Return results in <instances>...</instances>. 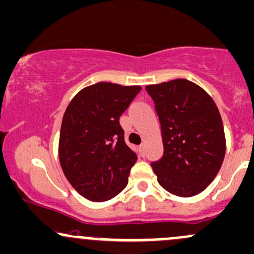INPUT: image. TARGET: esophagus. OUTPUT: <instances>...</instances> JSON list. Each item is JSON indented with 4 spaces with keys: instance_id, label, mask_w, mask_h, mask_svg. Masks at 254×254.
Here are the masks:
<instances>
[{
    "instance_id": "34e87169",
    "label": "esophagus",
    "mask_w": 254,
    "mask_h": 254,
    "mask_svg": "<svg viewBox=\"0 0 254 254\" xmlns=\"http://www.w3.org/2000/svg\"><path fill=\"white\" fill-rule=\"evenodd\" d=\"M139 152H140L141 156H144V154H145V151H144V144L139 145Z\"/></svg>"
}]
</instances>
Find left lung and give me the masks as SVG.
<instances>
[{"label":"left lung","instance_id":"obj_1","mask_svg":"<svg viewBox=\"0 0 254 254\" xmlns=\"http://www.w3.org/2000/svg\"><path fill=\"white\" fill-rule=\"evenodd\" d=\"M155 103L163 155L151 163L161 187L190 197L203 191L217 176L225 155L219 110L211 97L184 78L145 87Z\"/></svg>","mask_w":254,"mask_h":254}]
</instances>
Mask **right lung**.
Segmentation results:
<instances>
[{"label":"right lung","mask_w":254,"mask_h":254,"mask_svg":"<svg viewBox=\"0 0 254 254\" xmlns=\"http://www.w3.org/2000/svg\"><path fill=\"white\" fill-rule=\"evenodd\" d=\"M140 89L98 82L78 92L65 110L59 161L73 189L88 200L108 201L126 188L137 154L125 143L120 116Z\"/></svg>","instance_id":"1"}]
</instances>
